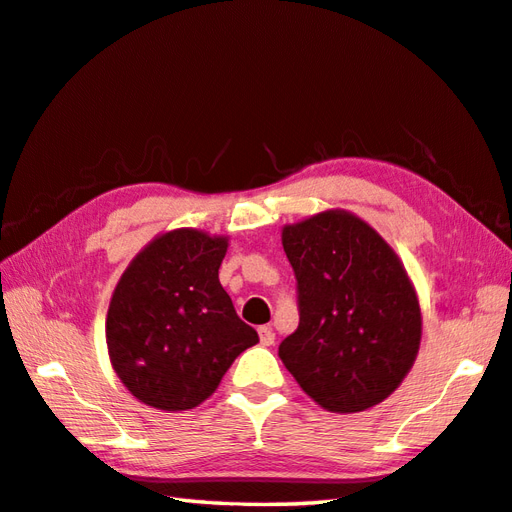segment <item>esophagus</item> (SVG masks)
<instances>
[{
    "label": "esophagus",
    "mask_w": 512,
    "mask_h": 512,
    "mask_svg": "<svg viewBox=\"0 0 512 512\" xmlns=\"http://www.w3.org/2000/svg\"><path fill=\"white\" fill-rule=\"evenodd\" d=\"M258 336H260V344H263V347H271V344H274V340H276V333L271 327H260Z\"/></svg>",
    "instance_id": "1"
}]
</instances>
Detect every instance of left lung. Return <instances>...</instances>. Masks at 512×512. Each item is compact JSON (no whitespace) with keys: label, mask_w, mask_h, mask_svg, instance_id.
<instances>
[{"label":"left lung","mask_w":512,"mask_h":512,"mask_svg":"<svg viewBox=\"0 0 512 512\" xmlns=\"http://www.w3.org/2000/svg\"><path fill=\"white\" fill-rule=\"evenodd\" d=\"M298 283V329L278 356L322 409L358 413L411 371L422 311L389 243L356 214L329 210L283 227Z\"/></svg>","instance_id":"8db88e82"}]
</instances>
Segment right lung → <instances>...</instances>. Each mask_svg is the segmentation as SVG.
Here are the masks:
<instances>
[{
    "mask_svg": "<svg viewBox=\"0 0 512 512\" xmlns=\"http://www.w3.org/2000/svg\"><path fill=\"white\" fill-rule=\"evenodd\" d=\"M225 252V236L172 229L145 245L114 287L106 318L110 362L143 404L194 409L258 342L218 280Z\"/></svg>",
    "mask_w": 512,
    "mask_h": 512,
    "instance_id": "right-lung-1",
    "label": "right lung"
}]
</instances>
